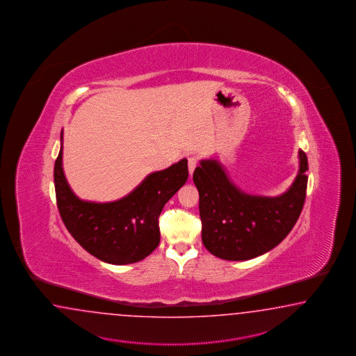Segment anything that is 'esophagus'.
<instances>
[{"label": "esophagus", "instance_id": "1", "mask_svg": "<svg viewBox=\"0 0 356 356\" xmlns=\"http://www.w3.org/2000/svg\"><path fill=\"white\" fill-rule=\"evenodd\" d=\"M197 157H190V159H188V168H189L190 176H191V175H193V172H194V170H195V167H197Z\"/></svg>", "mask_w": 356, "mask_h": 356}]
</instances>
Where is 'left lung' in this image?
Instances as JSON below:
<instances>
[{
    "mask_svg": "<svg viewBox=\"0 0 356 356\" xmlns=\"http://www.w3.org/2000/svg\"><path fill=\"white\" fill-rule=\"evenodd\" d=\"M299 172L278 197L250 195L236 188L216 159H202L193 181L199 191L202 241L225 261H248L278 245L298 221L307 197L308 159L299 150Z\"/></svg>",
    "mask_w": 356,
    "mask_h": 356,
    "instance_id": "1",
    "label": "left lung"
}]
</instances>
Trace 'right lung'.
Wrapping results in <instances>:
<instances>
[{"instance_id": "add662e5", "label": "right lung", "mask_w": 356, "mask_h": 356, "mask_svg": "<svg viewBox=\"0 0 356 356\" xmlns=\"http://www.w3.org/2000/svg\"><path fill=\"white\" fill-rule=\"evenodd\" d=\"M188 176V161L184 159L148 175L119 200H81L63 174L61 131V148L54 171L57 208L67 231L88 253L110 264H131L143 261L159 246V214Z\"/></svg>"}]
</instances>
